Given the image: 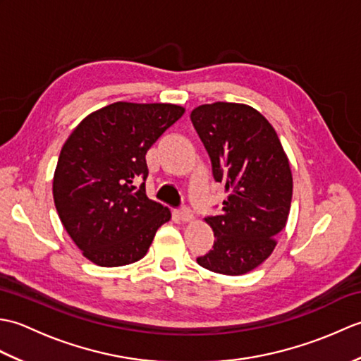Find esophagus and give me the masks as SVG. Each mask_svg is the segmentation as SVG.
I'll return each mask as SVG.
<instances>
[{"instance_id": "esophagus-1", "label": "esophagus", "mask_w": 361, "mask_h": 361, "mask_svg": "<svg viewBox=\"0 0 361 361\" xmlns=\"http://www.w3.org/2000/svg\"><path fill=\"white\" fill-rule=\"evenodd\" d=\"M176 216H178L180 220H183V221H190V220L194 219L192 211H190L189 208H186V206H183V208L176 209Z\"/></svg>"}]
</instances>
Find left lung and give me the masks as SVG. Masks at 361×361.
Here are the masks:
<instances>
[{
  "instance_id": "obj_1",
  "label": "left lung",
  "mask_w": 361,
  "mask_h": 361,
  "mask_svg": "<svg viewBox=\"0 0 361 361\" xmlns=\"http://www.w3.org/2000/svg\"><path fill=\"white\" fill-rule=\"evenodd\" d=\"M211 158L212 176L228 198L208 216L214 247L197 257L214 273L239 276L271 255L287 224L293 180L286 152L270 122L252 106L231 102L200 105L190 113Z\"/></svg>"
}]
</instances>
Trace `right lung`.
Returning <instances> with one entry per match:
<instances>
[{
	"instance_id": "add662e5",
	"label": "right lung",
	"mask_w": 361,
	"mask_h": 361,
	"mask_svg": "<svg viewBox=\"0 0 361 361\" xmlns=\"http://www.w3.org/2000/svg\"><path fill=\"white\" fill-rule=\"evenodd\" d=\"M183 113L171 104L116 102L91 113L66 140L54 173V203L91 262H136L171 219L145 195V153Z\"/></svg>"
}]
</instances>
